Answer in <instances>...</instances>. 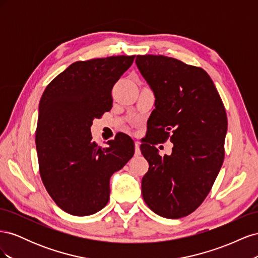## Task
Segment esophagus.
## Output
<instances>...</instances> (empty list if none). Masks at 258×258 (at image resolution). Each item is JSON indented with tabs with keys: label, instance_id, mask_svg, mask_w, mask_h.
Returning <instances> with one entry per match:
<instances>
[{
	"label": "esophagus",
	"instance_id": "esophagus-1",
	"mask_svg": "<svg viewBox=\"0 0 258 258\" xmlns=\"http://www.w3.org/2000/svg\"><path fill=\"white\" fill-rule=\"evenodd\" d=\"M135 146H136V156L141 155V150H140V143L138 141L135 142Z\"/></svg>",
	"mask_w": 258,
	"mask_h": 258
}]
</instances>
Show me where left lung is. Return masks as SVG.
Returning a JSON list of instances; mask_svg holds the SVG:
<instances>
[{
  "label": "left lung",
  "mask_w": 258,
  "mask_h": 258,
  "mask_svg": "<svg viewBox=\"0 0 258 258\" xmlns=\"http://www.w3.org/2000/svg\"><path fill=\"white\" fill-rule=\"evenodd\" d=\"M136 63L155 95L151 136L140 148L148 161L142 196L153 212L179 218L210 192L224 161L227 116L204 69L166 56H137ZM169 138L173 153L161 158L153 145Z\"/></svg>",
  "instance_id": "left-lung-1"
}]
</instances>
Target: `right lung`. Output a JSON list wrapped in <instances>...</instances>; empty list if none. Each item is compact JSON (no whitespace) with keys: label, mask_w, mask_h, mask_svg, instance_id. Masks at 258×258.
<instances>
[{"label":"right lung","mask_w":258,"mask_h":258,"mask_svg":"<svg viewBox=\"0 0 258 258\" xmlns=\"http://www.w3.org/2000/svg\"><path fill=\"white\" fill-rule=\"evenodd\" d=\"M136 56L77 61L46 87L38 105L35 143L46 190L64 211L95 214L110 199V178L135 154L132 139L119 134L101 147L90 127L112 108L111 91Z\"/></svg>","instance_id":"1"}]
</instances>
